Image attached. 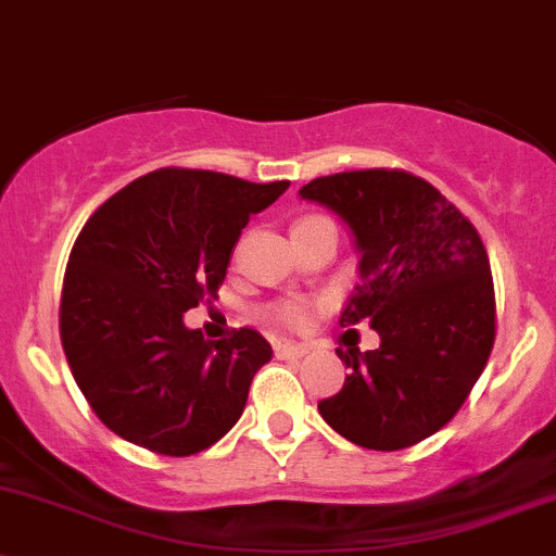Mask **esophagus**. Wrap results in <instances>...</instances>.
Returning <instances> with one entry per match:
<instances>
[{
    "instance_id": "1",
    "label": "esophagus",
    "mask_w": 556,
    "mask_h": 556,
    "mask_svg": "<svg viewBox=\"0 0 556 556\" xmlns=\"http://www.w3.org/2000/svg\"><path fill=\"white\" fill-rule=\"evenodd\" d=\"M307 353V345H296V342H278L276 356L278 358H302Z\"/></svg>"
}]
</instances>
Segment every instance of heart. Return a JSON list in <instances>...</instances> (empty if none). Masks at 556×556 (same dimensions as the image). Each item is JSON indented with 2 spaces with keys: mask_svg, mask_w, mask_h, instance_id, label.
<instances>
[{
  "mask_svg": "<svg viewBox=\"0 0 556 556\" xmlns=\"http://www.w3.org/2000/svg\"><path fill=\"white\" fill-rule=\"evenodd\" d=\"M329 227L334 230L331 219H326V216H318V214H307V216H300V219L294 222V227H291V236L329 230ZM273 316H276L280 324L291 326V329H300V326H305V320H307V305L305 302H296V300L278 302V305L273 307Z\"/></svg>",
  "mask_w": 556,
  "mask_h": 556,
  "instance_id": "1",
  "label": "heart"
}]
</instances>
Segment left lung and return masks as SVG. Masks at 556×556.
Here are the masks:
<instances>
[{
  "label": "left lung",
  "instance_id": "left-lung-1",
  "mask_svg": "<svg viewBox=\"0 0 556 556\" xmlns=\"http://www.w3.org/2000/svg\"><path fill=\"white\" fill-rule=\"evenodd\" d=\"M302 200L334 211L356 238L362 283L340 324L369 320L377 351L337 348L340 393L318 412L340 437L393 452L447 426L488 366L495 289L477 227L426 179L406 170L320 176Z\"/></svg>",
  "mask_w": 556,
  "mask_h": 556
}]
</instances>
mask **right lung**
I'll list each match as a JSON object with an SVG mask.
<instances>
[{"instance_id":"add662e5","label":"right lung","mask_w":556,"mask_h":556,"mask_svg":"<svg viewBox=\"0 0 556 556\" xmlns=\"http://www.w3.org/2000/svg\"><path fill=\"white\" fill-rule=\"evenodd\" d=\"M286 190L289 181L160 168L85 222L61 291V342L109 431L185 457L236 426L270 342L254 329L205 340L185 313L214 300L240 230Z\"/></svg>"}]
</instances>
